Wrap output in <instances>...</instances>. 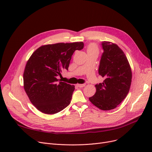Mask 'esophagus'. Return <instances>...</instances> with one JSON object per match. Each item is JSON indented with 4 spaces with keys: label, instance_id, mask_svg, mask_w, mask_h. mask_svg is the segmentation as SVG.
<instances>
[{
    "label": "esophagus",
    "instance_id": "esophagus-1",
    "mask_svg": "<svg viewBox=\"0 0 152 152\" xmlns=\"http://www.w3.org/2000/svg\"><path fill=\"white\" fill-rule=\"evenodd\" d=\"M78 87H80V88H81V87H84L85 86H86V84H77V85Z\"/></svg>",
    "mask_w": 152,
    "mask_h": 152
}]
</instances>
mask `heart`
Returning <instances> with one entry per match:
<instances>
[{
    "label": "heart",
    "instance_id": "1",
    "mask_svg": "<svg viewBox=\"0 0 152 152\" xmlns=\"http://www.w3.org/2000/svg\"><path fill=\"white\" fill-rule=\"evenodd\" d=\"M91 52H98V49L96 46V45L94 44H89L87 48V53Z\"/></svg>",
    "mask_w": 152,
    "mask_h": 152
}]
</instances>
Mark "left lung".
Masks as SVG:
<instances>
[{"mask_svg":"<svg viewBox=\"0 0 152 152\" xmlns=\"http://www.w3.org/2000/svg\"><path fill=\"white\" fill-rule=\"evenodd\" d=\"M102 46L103 53L98 73L104 79L95 85L96 93L89 99L98 108L110 110L126 98L130 89L132 72L127 57L117 45L104 41Z\"/></svg>","mask_w":152,"mask_h":152,"instance_id":"obj_1","label":"left lung"}]
</instances>
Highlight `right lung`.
<instances>
[{
  "label": "right lung",
  "mask_w": 152,
  "mask_h": 152,
  "mask_svg": "<svg viewBox=\"0 0 152 152\" xmlns=\"http://www.w3.org/2000/svg\"><path fill=\"white\" fill-rule=\"evenodd\" d=\"M84 43L42 45L31 54L23 73L24 89L31 103L41 112L54 114L70 104L75 86L58 79L68 69L72 56Z\"/></svg>",
  "instance_id": "obj_1"
}]
</instances>
